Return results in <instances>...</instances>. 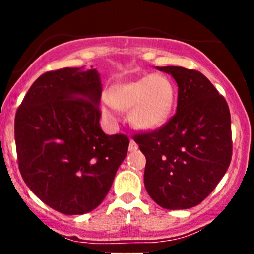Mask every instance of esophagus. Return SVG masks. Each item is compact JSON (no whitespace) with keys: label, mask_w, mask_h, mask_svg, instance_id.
<instances>
[{"label":"esophagus","mask_w":254,"mask_h":254,"mask_svg":"<svg viewBox=\"0 0 254 254\" xmlns=\"http://www.w3.org/2000/svg\"><path fill=\"white\" fill-rule=\"evenodd\" d=\"M137 148H139L137 143L135 142L134 140H130V142H129V151H130V152H134V151H136Z\"/></svg>","instance_id":"esophagus-1"}]
</instances>
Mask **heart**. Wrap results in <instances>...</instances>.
<instances>
[{"label": "heart", "instance_id": "1", "mask_svg": "<svg viewBox=\"0 0 254 254\" xmlns=\"http://www.w3.org/2000/svg\"><path fill=\"white\" fill-rule=\"evenodd\" d=\"M173 82L162 73H152L134 81L112 86L107 91V102L120 111H129L127 119L134 127L143 131L160 129L172 114L176 103ZM111 117L107 107L102 108Z\"/></svg>", "mask_w": 254, "mask_h": 254}]
</instances>
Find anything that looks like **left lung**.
Masks as SVG:
<instances>
[{
    "mask_svg": "<svg viewBox=\"0 0 254 254\" xmlns=\"http://www.w3.org/2000/svg\"><path fill=\"white\" fill-rule=\"evenodd\" d=\"M178 86L176 114L160 129L135 135L146 157L143 183L168 210L200 204L231 162V115L226 101L201 72L165 66Z\"/></svg>",
    "mask_w": 254,
    "mask_h": 254,
    "instance_id": "8db88e82",
    "label": "left lung"
}]
</instances>
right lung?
Returning <instances> with one entry per match:
<instances>
[{
	"mask_svg": "<svg viewBox=\"0 0 254 254\" xmlns=\"http://www.w3.org/2000/svg\"><path fill=\"white\" fill-rule=\"evenodd\" d=\"M101 96L96 68L65 67L40 76L17 109L20 175L43 203L61 214L96 209L127 156V136L102 130Z\"/></svg>",
	"mask_w": 254,
	"mask_h": 254,
	"instance_id": "1",
	"label": "right lung"
}]
</instances>
